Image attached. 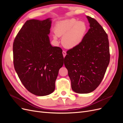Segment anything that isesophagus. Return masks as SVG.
<instances>
[{"label": "esophagus", "instance_id": "obj_1", "mask_svg": "<svg viewBox=\"0 0 123 123\" xmlns=\"http://www.w3.org/2000/svg\"><path fill=\"white\" fill-rule=\"evenodd\" d=\"M62 54H63V56H64V57H65L66 56V52L64 50L63 51H62Z\"/></svg>", "mask_w": 123, "mask_h": 123}]
</instances>
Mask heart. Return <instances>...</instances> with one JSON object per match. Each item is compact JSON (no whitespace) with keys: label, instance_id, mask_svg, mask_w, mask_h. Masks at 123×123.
I'll list each match as a JSON object with an SVG mask.
<instances>
[{"label":"heart","instance_id":"obj_1","mask_svg":"<svg viewBox=\"0 0 123 123\" xmlns=\"http://www.w3.org/2000/svg\"><path fill=\"white\" fill-rule=\"evenodd\" d=\"M87 26L83 21H77L74 18L60 20L54 28V38L62 36V43L68 49L76 47L81 43L86 34Z\"/></svg>","mask_w":123,"mask_h":123}]
</instances>
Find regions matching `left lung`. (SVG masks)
I'll return each instance as SVG.
<instances>
[{"instance_id": "obj_1", "label": "left lung", "mask_w": 123, "mask_h": 123, "mask_svg": "<svg viewBox=\"0 0 123 123\" xmlns=\"http://www.w3.org/2000/svg\"><path fill=\"white\" fill-rule=\"evenodd\" d=\"M90 29L81 43L67 51L64 64L77 93L93 91L102 81L110 62L107 34L94 18L87 16Z\"/></svg>"}]
</instances>
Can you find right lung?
<instances>
[{
	"label": "right lung",
	"mask_w": 123,
	"mask_h": 123,
	"mask_svg": "<svg viewBox=\"0 0 123 123\" xmlns=\"http://www.w3.org/2000/svg\"><path fill=\"white\" fill-rule=\"evenodd\" d=\"M51 24L50 18L27 20L13 43L15 70L25 87L37 96L54 91L59 70L64 64L62 49L50 44Z\"/></svg>",
	"instance_id": "add662e5"
}]
</instances>
